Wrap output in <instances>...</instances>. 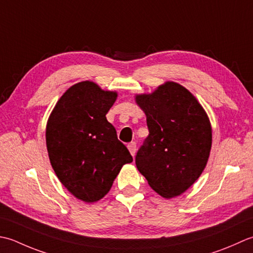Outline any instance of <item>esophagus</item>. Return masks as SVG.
<instances>
[{"mask_svg": "<svg viewBox=\"0 0 253 253\" xmlns=\"http://www.w3.org/2000/svg\"><path fill=\"white\" fill-rule=\"evenodd\" d=\"M127 148H128V151H130L132 156L135 155V152H136V143L135 142L128 143L127 144Z\"/></svg>", "mask_w": 253, "mask_h": 253, "instance_id": "esophagus-1", "label": "esophagus"}]
</instances>
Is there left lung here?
<instances>
[{
	"label": "left lung",
	"mask_w": 253,
	"mask_h": 253,
	"mask_svg": "<svg viewBox=\"0 0 253 253\" xmlns=\"http://www.w3.org/2000/svg\"><path fill=\"white\" fill-rule=\"evenodd\" d=\"M136 102L145 112L149 132L136 153V168L162 197H177L208 163L212 146L209 118L191 92L173 82L151 95L136 96Z\"/></svg>",
	"instance_id": "1"
}]
</instances>
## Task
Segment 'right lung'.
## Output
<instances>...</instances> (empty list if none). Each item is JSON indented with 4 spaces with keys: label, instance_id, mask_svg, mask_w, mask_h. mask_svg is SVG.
Listing matches in <instances>:
<instances>
[{
    "label": "right lung",
    "instance_id": "right-lung-1",
    "mask_svg": "<svg viewBox=\"0 0 253 253\" xmlns=\"http://www.w3.org/2000/svg\"><path fill=\"white\" fill-rule=\"evenodd\" d=\"M116 98L117 92L82 82L64 92L48 120L50 163L62 184L84 202L104 198L123 165L133 161L106 118Z\"/></svg>",
    "mask_w": 253,
    "mask_h": 253
}]
</instances>
